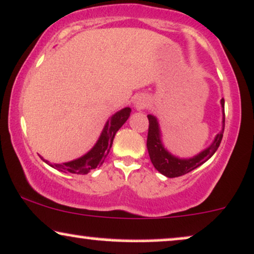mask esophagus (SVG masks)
<instances>
[{
    "instance_id": "esophagus-1",
    "label": "esophagus",
    "mask_w": 254,
    "mask_h": 254,
    "mask_svg": "<svg viewBox=\"0 0 254 254\" xmlns=\"http://www.w3.org/2000/svg\"><path fill=\"white\" fill-rule=\"evenodd\" d=\"M133 105H135V108L137 110H142V109H144L146 105H148V103H146L145 98L138 97V98H136V100L133 102Z\"/></svg>"
}]
</instances>
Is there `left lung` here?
<instances>
[{"label":"left lung","mask_w":254,"mask_h":254,"mask_svg":"<svg viewBox=\"0 0 254 254\" xmlns=\"http://www.w3.org/2000/svg\"><path fill=\"white\" fill-rule=\"evenodd\" d=\"M222 108V130L215 136L214 140L208 148L204 149L200 154L191 158H179L170 154L169 151L164 148L163 143L161 139V130L158 121L155 116L148 115L149 119V130H148V139H146V148H148L149 156H150L151 163L154 164L155 169L158 170L162 175L167 177H179L185 175L191 170L196 169L204 162L208 161L215 151L218 150L220 143H221L222 136H224L225 129V99H221Z\"/></svg>","instance_id":"1"}]
</instances>
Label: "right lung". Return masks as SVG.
I'll return each mask as SVG.
<instances>
[{
    "label": "right lung",
    "mask_w": 254,
    "mask_h": 254,
    "mask_svg": "<svg viewBox=\"0 0 254 254\" xmlns=\"http://www.w3.org/2000/svg\"><path fill=\"white\" fill-rule=\"evenodd\" d=\"M130 108H124L121 111L116 112L114 116L109 118V121L106 122L105 127L100 133L99 138H98L97 143L91 149L90 151L86 152L84 156L77 158V160H73L66 163H54L52 164L48 161H45L42 158V161H45L46 163L50 164L51 167H53L54 169L59 170L63 173H71V174H85L90 173L91 170L96 169L97 167L102 166L104 163V160L108 156L110 149H111L112 143H114V138L116 132L121 129L122 125L127 121V118L130 117Z\"/></svg>",
    "instance_id": "add662e5"
}]
</instances>
